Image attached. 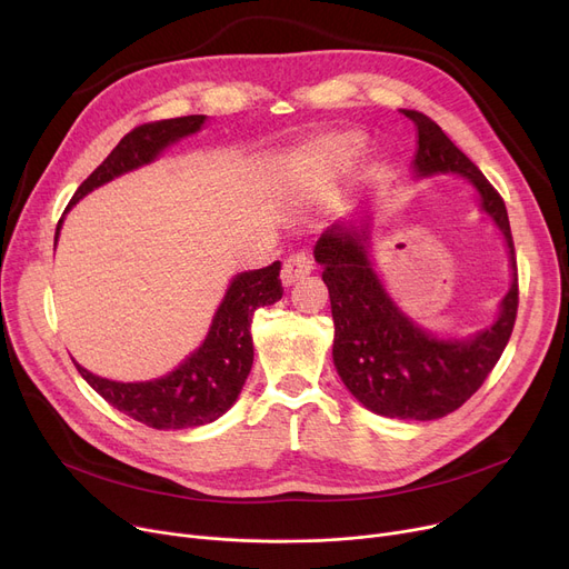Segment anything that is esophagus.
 <instances>
[{"instance_id": "1", "label": "esophagus", "mask_w": 569, "mask_h": 569, "mask_svg": "<svg viewBox=\"0 0 569 569\" xmlns=\"http://www.w3.org/2000/svg\"><path fill=\"white\" fill-rule=\"evenodd\" d=\"M310 273H312L310 257L306 252H296V254H289L284 266H282V282L289 287L298 280H303Z\"/></svg>"}]
</instances>
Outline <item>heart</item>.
<instances>
[{
    "instance_id": "b5f03b06",
    "label": "heart",
    "mask_w": 569,
    "mask_h": 569,
    "mask_svg": "<svg viewBox=\"0 0 569 569\" xmlns=\"http://www.w3.org/2000/svg\"><path fill=\"white\" fill-rule=\"evenodd\" d=\"M356 147H358V142L351 136H336V138L326 140L321 144V149L306 160V164H303V181L308 186H319L326 179L330 164L349 158L356 151Z\"/></svg>"
}]
</instances>
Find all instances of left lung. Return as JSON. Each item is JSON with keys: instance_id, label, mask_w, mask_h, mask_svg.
I'll return each instance as SVG.
<instances>
[{"instance_id": "left-lung-1", "label": "left lung", "mask_w": 569, "mask_h": 569, "mask_svg": "<svg viewBox=\"0 0 569 569\" xmlns=\"http://www.w3.org/2000/svg\"><path fill=\"white\" fill-rule=\"evenodd\" d=\"M416 126V172H459L471 179L482 209L493 218L510 248L515 282L503 298L498 321L469 342L437 340L407 319L383 291L367 259V216L360 227H332L321 233L315 259L330 293L336 342L332 360L351 395L379 416L437 420L457 411L478 392L503 353L519 308L515 241L503 197L441 130L418 110H402Z\"/></svg>"}]
</instances>
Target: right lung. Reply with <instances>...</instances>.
<instances>
[{
    "label": "right lung",
    "mask_w": 569,
    "mask_h": 569,
    "mask_svg": "<svg viewBox=\"0 0 569 569\" xmlns=\"http://www.w3.org/2000/svg\"><path fill=\"white\" fill-rule=\"evenodd\" d=\"M204 119V114H190L136 126L82 181L66 211L89 190L108 183L128 170H136V167L144 162H151L167 144L202 128ZM59 227L61 220L57 224L54 243L59 237ZM282 293L284 289L280 280V261L233 278L220 310L216 312L204 345L188 360H183V365H179L172 375L162 379L144 383H117L87 372L78 362L76 367L82 379L108 405L147 427L186 429L213 422L237 402L250 375L254 356L250 321L254 310L276 303Z\"/></svg>",
    "instance_id": "right-lung-1"
}]
</instances>
